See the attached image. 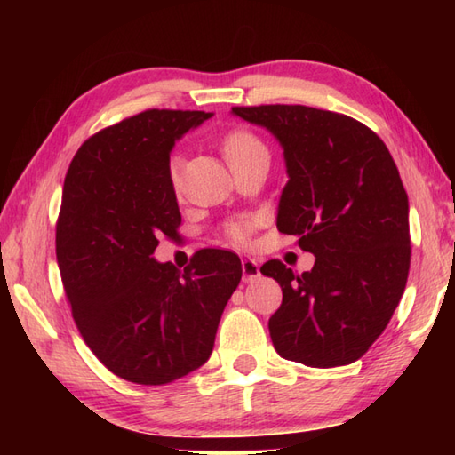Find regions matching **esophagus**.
Masks as SVG:
<instances>
[{
	"instance_id": "obj_1",
	"label": "esophagus",
	"mask_w": 455,
	"mask_h": 455,
	"mask_svg": "<svg viewBox=\"0 0 455 455\" xmlns=\"http://www.w3.org/2000/svg\"><path fill=\"white\" fill-rule=\"evenodd\" d=\"M259 277V266L254 262V259H243V279L248 283V282H254V279Z\"/></svg>"
}]
</instances>
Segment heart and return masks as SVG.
I'll return each mask as SVG.
<instances>
[{"instance_id":"b5f03b06","label":"heart","mask_w":455,"mask_h":455,"mask_svg":"<svg viewBox=\"0 0 455 455\" xmlns=\"http://www.w3.org/2000/svg\"><path fill=\"white\" fill-rule=\"evenodd\" d=\"M220 150L230 168H236L240 164H244L256 156H267V148L264 140L259 139L256 132L248 129L228 131L225 137L220 139ZM180 170H181V158L178 154H172L168 160V181L173 191H180V186H181ZM225 230H227V236L233 240L235 244H246L250 240V235H252V225H250V220L246 219H236V220H230L225 227Z\"/></svg>"}]
</instances>
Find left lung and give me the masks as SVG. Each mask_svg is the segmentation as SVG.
Returning <instances> with one entry per match:
<instances>
[{"instance_id":"1","label":"left lung","mask_w":455,"mask_h":455,"mask_svg":"<svg viewBox=\"0 0 455 455\" xmlns=\"http://www.w3.org/2000/svg\"><path fill=\"white\" fill-rule=\"evenodd\" d=\"M282 142L289 181L277 228L315 254L311 272L279 259L259 272L282 285L269 336L285 360L347 365L370 350L397 308L411 267L409 199L377 134L347 115L307 105L233 108Z\"/></svg>"}]
</instances>
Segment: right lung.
<instances>
[{
    "mask_svg": "<svg viewBox=\"0 0 455 455\" xmlns=\"http://www.w3.org/2000/svg\"><path fill=\"white\" fill-rule=\"evenodd\" d=\"M205 111L147 109L85 140L66 172L56 259L74 323L111 373L166 385L197 370L243 277L240 258L203 248L189 266L152 258L178 236L170 150Z\"/></svg>",
    "mask_w": 455,
    "mask_h": 455,
    "instance_id": "right-lung-1",
    "label": "right lung"
}]
</instances>
